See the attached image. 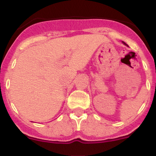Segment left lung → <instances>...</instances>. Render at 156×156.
Instances as JSON below:
<instances>
[{"instance_id":"left-lung-1","label":"left lung","mask_w":156,"mask_h":156,"mask_svg":"<svg viewBox=\"0 0 156 156\" xmlns=\"http://www.w3.org/2000/svg\"><path fill=\"white\" fill-rule=\"evenodd\" d=\"M123 44H126V43H124V42H123Z\"/></svg>"}]
</instances>
